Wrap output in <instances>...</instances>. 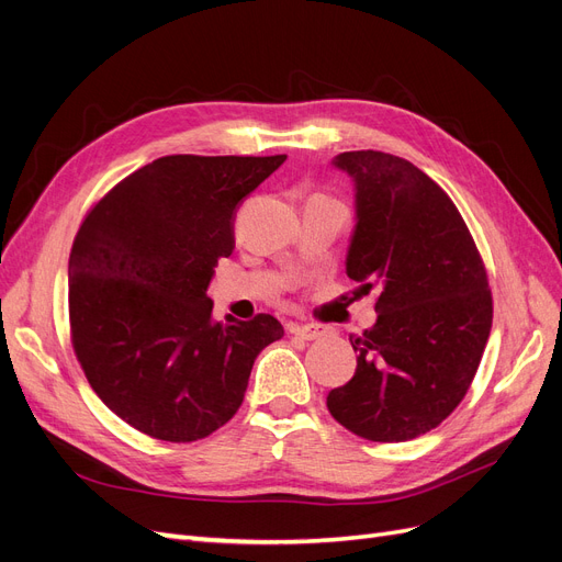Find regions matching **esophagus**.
I'll return each instance as SVG.
<instances>
[{"mask_svg":"<svg viewBox=\"0 0 562 562\" xmlns=\"http://www.w3.org/2000/svg\"><path fill=\"white\" fill-rule=\"evenodd\" d=\"M288 333L300 339H318L328 333L326 326H314V323H288Z\"/></svg>","mask_w":562,"mask_h":562,"instance_id":"34e87169","label":"esophagus"}]
</instances>
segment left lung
<instances>
[{
    "instance_id": "1",
    "label": "left lung",
    "mask_w": 562,
    "mask_h": 562,
    "mask_svg": "<svg viewBox=\"0 0 562 562\" xmlns=\"http://www.w3.org/2000/svg\"><path fill=\"white\" fill-rule=\"evenodd\" d=\"M333 166L353 182L347 277L380 297L375 326L349 337L356 372L328 411L356 436L401 443L438 427L471 386L492 328L487 274L457 206L417 166L375 149Z\"/></svg>"
}]
</instances>
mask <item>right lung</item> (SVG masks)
Here are the masks:
<instances>
[{"label": "right lung", "mask_w": 562, "mask_h": 562, "mask_svg": "<svg viewBox=\"0 0 562 562\" xmlns=\"http://www.w3.org/2000/svg\"><path fill=\"white\" fill-rule=\"evenodd\" d=\"M285 161L173 155L119 182L70 252L77 359L114 415L151 438L190 443L227 424L258 353L283 337L269 314L213 318L217 258L234 248L239 201Z\"/></svg>", "instance_id": "right-lung-1"}]
</instances>
